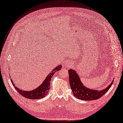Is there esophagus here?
Segmentation results:
<instances>
[{
    "mask_svg": "<svg viewBox=\"0 0 123 123\" xmlns=\"http://www.w3.org/2000/svg\"><path fill=\"white\" fill-rule=\"evenodd\" d=\"M63 65L67 67V68H70L71 67L73 66V64L72 62H69V61H65L64 62V64H63Z\"/></svg>",
    "mask_w": 123,
    "mask_h": 123,
    "instance_id": "1",
    "label": "esophagus"
}]
</instances>
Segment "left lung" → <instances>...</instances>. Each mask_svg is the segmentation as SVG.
<instances>
[{
  "mask_svg": "<svg viewBox=\"0 0 123 123\" xmlns=\"http://www.w3.org/2000/svg\"><path fill=\"white\" fill-rule=\"evenodd\" d=\"M68 74L70 88L74 96L82 100L92 101L100 98L108 92L113 82V80L107 87L102 90H93L84 86L76 70L70 69L68 70Z\"/></svg>",
  "mask_w": 123,
  "mask_h": 123,
  "instance_id": "8db88e82",
  "label": "left lung"
}]
</instances>
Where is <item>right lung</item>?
Segmentation results:
<instances>
[{
    "mask_svg": "<svg viewBox=\"0 0 123 123\" xmlns=\"http://www.w3.org/2000/svg\"><path fill=\"white\" fill-rule=\"evenodd\" d=\"M62 65H59L58 66L56 67L55 68L51 71V72L48 74V76L45 79L44 81L43 82L42 84L39 86L37 88L34 90L30 91H25L21 90L20 89L17 87L13 83V82L11 79V81L13 84V86L15 87L19 94H20L21 96L24 97L25 98L29 99H40L43 98H44L46 95L48 94L49 90L50 89V80L51 77L53 76V75L55 72L61 69Z\"/></svg>",
    "mask_w": 123,
    "mask_h": 123,
    "instance_id": "obj_1",
    "label": "right lung"
}]
</instances>
